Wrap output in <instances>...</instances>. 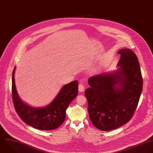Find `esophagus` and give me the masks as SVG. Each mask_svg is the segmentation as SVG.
Here are the masks:
<instances>
[{
    "label": "esophagus",
    "instance_id": "obj_1",
    "mask_svg": "<svg viewBox=\"0 0 153 153\" xmlns=\"http://www.w3.org/2000/svg\"><path fill=\"white\" fill-rule=\"evenodd\" d=\"M85 90V87L84 85L82 83H80L79 85V91L80 92H83Z\"/></svg>",
    "mask_w": 153,
    "mask_h": 153
}]
</instances>
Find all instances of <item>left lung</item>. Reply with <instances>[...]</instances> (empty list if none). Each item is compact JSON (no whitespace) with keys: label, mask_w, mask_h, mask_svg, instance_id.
I'll return each mask as SVG.
<instances>
[{"label":"left lung","mask_w":153,"mask_h":153,"mask_svg":"<svg viewBox=\"0 0 153 153\" xmlns=\"http://www.w3.org/2000/svg\"><path fill=\"white\" fill-rule=\"evenodd\" d=\"M120 67L116 71L91 76L85 95L89 118L95 128L108 131L128 123L132 117L143 90V80L135 53L130 49L117 52Z\"/></svg>","instance_id":"1"}]
</instances>
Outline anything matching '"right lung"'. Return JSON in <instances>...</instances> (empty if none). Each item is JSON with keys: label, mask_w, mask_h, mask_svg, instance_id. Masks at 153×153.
Returning <instances> with one entry per match:
<instances>
[{"label": "right lung", "mask_w": 153, "mask_h": 153, "mask_svg": "<svg viewBox=\"0 0 153 153\" xmlns=\"http://www.w3.org/2000/svg\"><path fill=\"white\" fill-rule=\"evenodd\" d=\"M12 77V95L14 108L27 125L43 131L58 128L64 122L66 110L78 94V82L73 81L62 87L55 99L48 105L42 108L31 107L19 98L15 84V71Z\"/></svg>", "instance_id": "obj_1"}]
</instances>
